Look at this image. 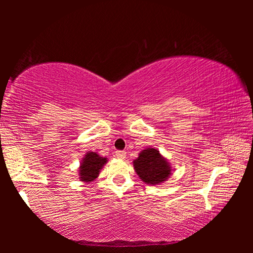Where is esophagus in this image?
<instances>
[{
  "label": "esophagus",
  "instance_id": "esophagus-1",
  "mask_svg": "<svg viewBox=\"0 0 253 253\" xmlns=\"http://www.w3.org/2000/svg\"><path fill=\"white\" fill-rule=\"evenodd\" d=\"M115 156L117 158H121V160H124V158L126 157V152H123V151H117L115 153Z\"/></svg>",
  "mask_w": 253,
  "mask_h": 253
}]
</instances>
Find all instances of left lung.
<instances>
[{"label":"left lung","mask_w":253,"mask_h":253,"mask_svg":"<svg viewBox=\"0 0 253 253\" xmlns=\"http://www.w3.org/2000/svg\"><path fill=\"white\" fill-rule=\"evenodd\" d=\"M132 164L139 178L148 185H160L172 174V166L157 148L143 149Z\"/></svg>","instance_id":"1"}]
</instances>
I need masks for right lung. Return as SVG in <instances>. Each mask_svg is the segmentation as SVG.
I'll list each match as a JSON object with an SVG mask.
<instances>
[{"label": "right lung", "instance_id": "add662e5", "mask_svg": "<svg viewBox=\"0 0 253 253\" xmlns=\"http://www.w3.org/2000/svg\"><path fill=\"white\" fill-rule=\"evenodd\" d=\"M107 157H102L96 152H87L80 163L78 175L84 183H90L99 176V173L107 163Z\"/></svg>", "mask_w": 253, "mask_h": 253}]
</instances>
